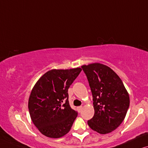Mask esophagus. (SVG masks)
<instances>
[{
    "mask_svg": "<svg viewBox=\"0 0 148 148\" xmlns=\"http://www.w3.org/2000/svg\"><path fill=\"white\" fill-rule=\"evenodd\" d=\"M82 106H79V107H78V108H77V110H78V112H81V110H82Z\"/></svg>",
    "mask_w": 148,
    "mask_h": 148,
    "instance_id": "34e87169",
    "label": "esophagus"
}]
</instances>
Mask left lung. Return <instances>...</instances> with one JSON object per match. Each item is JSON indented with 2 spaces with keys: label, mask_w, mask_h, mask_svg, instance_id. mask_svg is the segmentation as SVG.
<instances>
[{
  "label": "left lung",
  "mask_w": 148,
  "mask_h": 148,
  "mask_svg": "<svg viewBox=\"0 0 148 148\" xmlns=\"http://www.w3.org/2000/svg\"><path fill=\"white\" fill-rule=\"evenodd\" d=\"M93 97V117L88 121L90 129L100 134L111 133L123 123L129 109V95L116 72L106 65H83Z\"/></svg>",
  "instance_id": "8db88e82"
}]
</instances>
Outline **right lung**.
I'll return each mask as SVG.
<instances>
[{
  "instance_id": "right-lung-1",
  "label": "right lung",
  "mask_w": 148,
  "mask_h": 148,
  "mask_svg": "<svg viewBox=\"0 0 148 148\" xmlns=\"http://www.w3.org/2000/svg\"><path fill=\"white\" fill-rule=\"evenodd\" d=\"M81 71L80 68L53 69L43 74L32 90L29 115L46 137L60 138L70 131L78 113L69 104L68 90Z\"/></svg>"
}]
</instances>
